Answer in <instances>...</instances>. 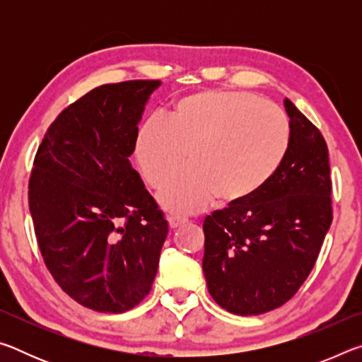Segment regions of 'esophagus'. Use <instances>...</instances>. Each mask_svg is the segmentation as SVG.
Returning <instances> with one entry per match:
<instances>
[{
	"instance_id": "obj_1",
	"label": "esophagus",
	"mask_w": 362,
	"mask_h": 362,
	"mask_svg": "<svg viewBox=\"0 0 362 362\" xmlns=\"http://www.w3.org/2000/svg\"><path fill=\"white\" fill-rule=\"evenodd\" d=\"M168 222H169V226L170 228H179V226H182V225H185L187 223V218H182V217H177V216H170L169 218H168Z\"/></svg>"
}]
</instances>
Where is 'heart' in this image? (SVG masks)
<instances>
[{
  "label": "heart",
  "instance_id": "heart-1",
  "mask_svg": "<svg viewBox=\"0 0 362 362\" xmlns=\"http://www.w3.org/2000/svg\"><path fill=\"white\" fill-rule=\"evenodd\" d=\"M289 122L283 110L244 90L204 89L175 102L169 119L151 116L136 140L139 168L164 209L196 214L217 198L244 204L265 188L289 148Z\"/></svg>",
  "mask_w": 362,
  "mask_h": 362
}]
</instances>
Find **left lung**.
I'll return each mask as SVG.
<instances>
[{"label": "left lung", "mask_w": 362, "mask_h": 362, "mask_svg": "<svg viewBox=\"0 0 362 362\" xmlns=\"http://www.w3.org/2000/svg\"><path fill=\"white\" fill-rule=\"evenodd\" d=\"M284 107L291 139L276 175L255 198L203 223L207 289L240 316L267 313L296 296L332 223L326 140L289 99Z\"/></svg>", "instance_id": "1"}]
</instances>
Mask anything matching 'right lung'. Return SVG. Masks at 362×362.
Here are the masks:
<instances>
[{"label": "right lung", "mask_w": 362, "mask_h": 362, "mask_svg": "<svg viewBox=\"0 0 362 362\" xmlns=\"http://www.w3.org/2000/svg\"><path fill=\"white\" fill-rule=\"evenodd\" d=\"M156 79L103 84L66 107L36 151L28 206L42 259L69 296L124 313L148 296L168 220L132 169Z\"/></svg>", "instance_id": "obj_1"}]
</instances>
